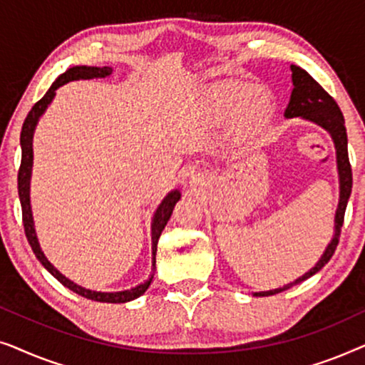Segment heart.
Segmentation results:
<instances>
[{"instance_id":"b5f03b06","label":"heart","mask_w":365,"mask_h":365,"mask_svg":"<svg viewBox=\"0 0 365 365\" xmlns=\"http://www.w3.org/2000/svg\"><path fill=\"white\" fill-rule=\"evenodd\" d=\"M242 88V83L237 79H226V81H219L202 93H199L196 99L192 101L194 111H197L199 116L204 118H217L226 113V109L231 106L234 96H236L239 89ZM254 96L252 107L257 108L260 106V98H263V108L262 111L256 115H247L245 111L247 99ZM259 96L262 97L258 98ZM274 98L271 89L262 86V84H247L246 88L239 93L237 101L232 104V118L237 123H247L249 119L256 121V119H266L272 111Z\"/></svg>"}]
</instances>
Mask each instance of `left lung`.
Wrapping results in <instances>:
<instances>
[{"label": "left lung", "instance_id": "obj_1", "mask_svg": "<svg viewBox=\"0 0 365 365\" xmlns=\"http://www.w3.org/2000/svg\"><path fill=\"white\" fill-rule=\"evenodd\" d=\"M292 71V84L294 89L291 93V101H289L286 113V118H304L307 121L316 123L317 126L326 129L331 134L334 146H336V156H337V171H339V184H341V194H339V206L336 211V227H334V237L329 242V246L324 251L322 257L319 259L316 266L311 271H307L302 277L296 279V281L287 284V286L272 289V291L264 292H254V296H274L286 289L296 286V284L306 281L314 274L321 271L326 264L331 261L332 254L336 252V247L339 244V236H341V227L344 224V214H346L347 201L351 197L352 191V169L351 163H349V153H347V131H346V121H344L341 108L334 101V98L314 79L307 71L302 68L294 66L291 64Z\"/></svg>", "mask_w": 365, "mask_h": 365}]
</instances>
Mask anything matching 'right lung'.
Returning a JSON list of instances; mask_svg holds the SVG:
<instances>
[{
	"instance_id": "add662e5",
	"label": "right lung",
	"mask_w": 365,
	"mask_h": 365,
	"mask_svg": "<svg viewBox=\"0 0 365 365\" xmlns=\"http://www.w3.org/2000/svg\"><path fill=\"white\" fill-rule=\"evenodd\" d=\"M111 73H113V68H109V66H103V68L73 66V68H69L66 73H63L61 76H59L56 81L51 84V88L48 89L46 94H44V96L31 108V111L28 113V116L23 123L21 139H19V143H21V166H19V171H18V194H19V201H21V209H23L24 232H26L28 242L33 249L34 256L38 257V261L41 262L43 266L46 267L48 271L63 284L64 287L71 289L73 292L79 294V296L91 299V301H98V302L123 304V302H129V301H133V299H138L139 296H143V294L148 291L149 284H151V281H153V276L149 277L144 284H139V286L129 289V291H121V292L89 291V289H84L81 286H78V284H74L73 281H69L68 277H64L63 274L48 261L46 256H44L41 251V247H39L36 231H34V224H33L31 204H29V179H31V168H33V133H34V128H36V124H38V119L41 118V114L44 111H46L48 104L53 101L54 94H56V89L69 81H78V79L106 78ZM179 197H181V192H179L178 189H174V191L169 192L168 196L163 199V202L159 204L156 212H154L153 226H151V229H153V266L156 264L158 241H159V237H161L163 229L166 227L169 217H171L173 209H174V206H176V202L179 201Z\"/></svg>"
}]
</instances>
